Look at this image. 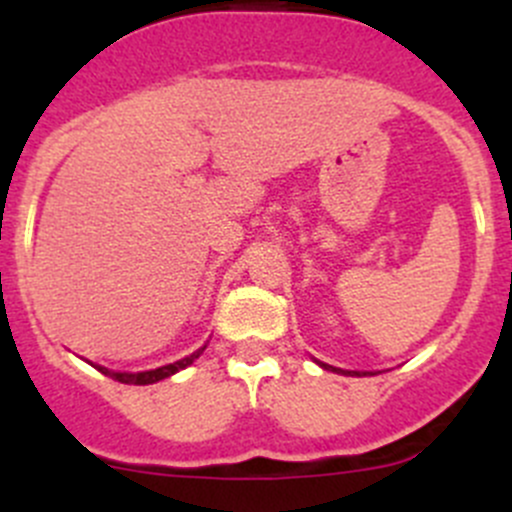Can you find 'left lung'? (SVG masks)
Listing matches in <instances>:
<instances>
[{
    "label": "left lung",
    "mask_w": 512,
    "mask_h": 512,
    "mask_svg": "<svg viewBox=\"0 0 512 512\" xmlns=\"http://www.w3.org/2000/svg\"><path fill=\"white\" fill-rule=\"evenodd\" d=\"M322 366H324V369H329V371H339L337 366H329V364H322ZM344 374H347V376H361V374H356V371H344Z\"/></svg>",
    "instance_id": "8db88e82"
}]
</instances>
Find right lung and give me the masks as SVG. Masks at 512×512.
<instances>
[{"mask_svg":"<svg viewBox=\"0 0 512 512\" xmlns=\"http://www.w3.org/2000/svg\"><path fill=\"white\" fill-rule=\"evenodd\" d=\"M203 349H198V352L185 356V359L175 361V364H165V366H160V369H151V371H138V374H128V371H108L106 366H96V369L101 371V374L111 376L113 381H121V384L146 386V384H156V381H160V379H168V376H173L175 371H180V369H185V366H190L195 359H198L200 354H203Z\"/></svg>","mask_w":512,"mask_h":512,"instance_id":"add662e5","label":"right lung"}]
</instances>
